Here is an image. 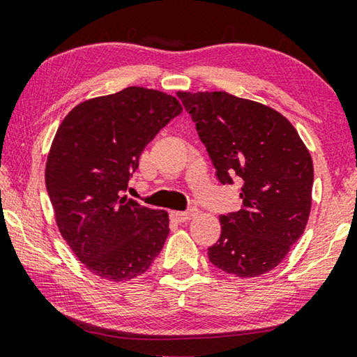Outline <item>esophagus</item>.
I'll return each mask as SVG.
<instances>
[{
    "instance_id": "1",
    "label": "esophagus",
    "mask_w": 357,
    "mask_h": 357,
    "mask_svg": "<svg viewBox=\"0 0 357 357\" xmlns=\"http://www.w3.org/2000/svg\"><path fill=\"white\" fill-rule=\"evenodd\" d=\"M197 216H198V209L197 208L188 209V211H172V218L178 222H187V221H190V219H193Z\"/></svg>"
}]
</instances>
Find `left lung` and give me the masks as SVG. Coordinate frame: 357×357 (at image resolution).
Segmentation results:
<instances>
[{
  "instance_id": "8db88e82",
  "label": "left lung",
  "mask_w": 357,
  "mask_h": 357,
  "mask_svg": "<svg viewBox=\"0 0 357 357\" xmlns=\"http://www.w3.org/2000/svg\"><path fill=\"white\" fill-rule=\"evenodd\" d=\"M221 183L242 182V208L219 218L221 237L208 248L224 273L271 271L304 234L312 208L314 164L286 116L229 92L178 91Z\"/></svg>"
}]
</instances>
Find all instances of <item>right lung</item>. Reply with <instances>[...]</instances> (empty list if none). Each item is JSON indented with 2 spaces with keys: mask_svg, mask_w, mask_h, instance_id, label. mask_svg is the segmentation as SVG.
<instances>
[{
  "mask_svg": "<svg viewBox=\"0 0 357 357\" xmlns=\"http://www.w3.org/2000/svg\"><path fill=\"white\" fill-rule=\"evenodd\" d=\"M180 112L177 97L131 86L81 102L58 126L47 155V192L58 231L92 275L135 280L162 250L169 213L121 192L149 141Z\"/></svg>",
  "mask_w": 357,
  "mask_h": 357,
  "instance_id": "right-lung-1",
  "label": "right lung"
}]
</instances>
